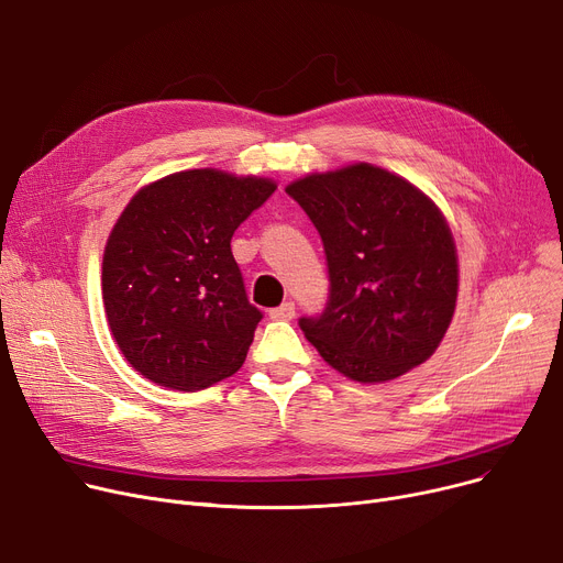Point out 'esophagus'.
<instances>
[{
	"label": "esophagus",
	"mask_w": 563,
	"mask_h": 563,
	"mask_svg": "<svg viewBox=\"0 0 563 563\" xmlns=\"http://www.w3.org/2000/svg\"><path fill=\"white\" fill-rule=\"evenodd\" d=\"M292 316H296V305H292V302H284L282 307L271 309L273 320H290Z\"/></svg>",
	"instance_id": "34e87169"
}]
</instances>
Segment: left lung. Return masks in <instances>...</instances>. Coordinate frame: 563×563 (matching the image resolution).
I'll return each mask as SVG.
<instances>
[{"instance_id": "obj_1", "label": "left lung", "mask_w": 563, "mask_h": 563, "mask_svg": "<svg viewBox=\"0 0 563 563\" xmlns=\"http://www.w3.org/2000/svg\"><path fill=\"white\" fill-rule=\"evenodd\" d=\"M320 233L330 298L300 318L332 368L357 383L404 376L435 353L459 298V256L440 208L366 163L286 187Z\"/></svg>"}]
</instances>
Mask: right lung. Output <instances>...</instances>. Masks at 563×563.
Instances as JSON below:
<instances>
[{"label":"right lung","mask_w":563,"mask_h":563,"mask_svg":"<svg viewBox=\"0 0 563 563\" xmlns=\"http://www.w3.org/2000/svg\"><path fill=\"white\" fill-rule=\"evenodd\" d=\"M275 190L271 178L190 169L130 199L104 245L102 302L144 378L195 391L243 366L263 313L247 300L231 238Z\"/></svg>","instance_id":"right-lung-1"}]
</instances>
